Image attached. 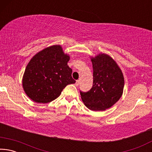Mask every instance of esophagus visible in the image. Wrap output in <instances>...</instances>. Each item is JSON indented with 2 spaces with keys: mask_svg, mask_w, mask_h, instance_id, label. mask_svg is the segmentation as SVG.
<instances>
[{
  "mask_svg": "<svg viewBox=\"0 0 152 152\" xmlns=\"http://www.w3.org/2000/svg\"><path fill=\"white\" fill-rule=\"evenodd\" d=\"M79 84H80V80H76V86H78Z\"/></svg>",
  "mask_w": 152,
  "mask_h": 152,
  "instance_id": "1",
  "label": "esophagus"
}]
</instances>
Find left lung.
Segmentation results:
<instances>
[{"instance_id": "1", "label": "left lung", "mask_w": 152, "mask_h": 152, "mask_svg": "<svg viewBox=\"0 0 152 152\" xmlns=\"http://www.w3.org/2000/svg\"><path fill=\"white\" fill-rule=\"evenodd\" d=\"M93 85L89 91H80L81 99L91 110H104L121 97L124 88L122 71L113 59L105 53L91 58Z\"/></svg>"}]
</instances>
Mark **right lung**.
<instances>
[{"label": "right lung", "mask_w": 152, "mask_h": 152, "mask_svg": "<svg viewBox=\"0 0 152 152\" xmlns=\"http://www.w3.org/2000/svg\"><path fill=\"white\" fill-rule=\"evenodd\" d=\"M69 60L70 56L60 45L36 53L28 63L22 80L29 98L37 103H48L57 99L67 85L75 83Z\"/></svg>", "instance_id": "add662e5"}]
</instances>
